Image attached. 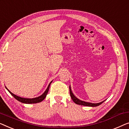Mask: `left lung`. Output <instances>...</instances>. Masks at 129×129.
Returning <instances> with one entry per match:
<instances>
[{
  "label": "left lung",
  "mask_w": 129,
  "mask_h": 129,
  "mask_svg": "<svg viewBox=\"0 0 129 129\" xmlns=\"http://www.w3.org/2000/svg\"><path fill=\"white\" fill-rule=\"evenodd\" d=\"M70 96H71V97L72 101H73L74 102H75L76 104H77V105H83V106H90V107H96V106H99V105H101L102 103L103 102H105V101H103L99 103H92L88 102H85V101H81V100H80V99H78L74 95L73 93H72V90H71V86H70Z\"/></svg>",
  "instance_id": "1"
}]
</instances>
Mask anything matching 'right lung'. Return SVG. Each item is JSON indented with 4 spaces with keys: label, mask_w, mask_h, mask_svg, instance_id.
Masks as SVG:
<instances>
[{
    "label": "right lung",
    "mask_w": 129,
    "mask_h": 129,
    "mask_svg": "<svg viewBox=\"0 0 129 129\" xmlns=\"http://www.w3.org/2000/svg\"><path fill=\"white\" fill-rule=\"evenodd\" d=\"M52 82V81L50 83H49L48 86L46 90H45V92L42 94V95L40 96L34 98H25L20 97V96H17V95H16L15 94L13 93L12 92H11L10 90L6 88V86L5 87H6V89L8 90L9 92V93L14 98L16 99V100L19 101V102H20L23 103H26V104H31V103H37L41 102V101H43V100H44V99H45V98L46 97L47 93H48L49 88H50V84Z\"/></svg>",
    "instance_id": "obj_1"
}]
</instances>
